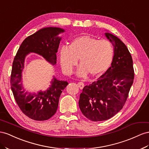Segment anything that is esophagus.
<instances>
[{"mask_svg":"<svg viewBox=\"0 0 149 149\" xmlns=\"http://www.w3.org/2000/svg\"><path fill=\"white\" fill-rule=\"evenodd\" d=\"M78 85L79 88L81 90H82L83 88H84V83H83V82H79V83H78Z\"/></svg>","mask_w":149,"mask_h":149,"instance_id":"1","label":"esophagus"}]
</instances>
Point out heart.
<instances>
[{"instance_id":"obj_1","label":"heart","mask_w":149,"mask_h":149,"mask_svg":"<svg viewBox=\"0 0 149 149\" xmlns=\"http://www.w3.org/2000/svg\"><path fill=\"white\" fill-rule=\"evenodd\" d=\"M113 55V47L109 41L83 35L72 40L68 47L61 48L60 63L64 72L70 74L79 59L78 75L84 77L88 74L96 76L107 71Z\"/></svg>"}]
</instances>
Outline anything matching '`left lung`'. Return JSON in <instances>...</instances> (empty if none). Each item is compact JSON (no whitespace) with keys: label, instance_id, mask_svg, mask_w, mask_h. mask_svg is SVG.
<instances>
[{"label":"left lung","instance_id":"8db88e82","mask_svg":"<svg viewBox=\"0 0 149 149\" xmlns=\"http://www.w3.org/2000/svg\"><path fill=\"white\" fill-rule=\"evenodd\" d=\"M104 34L114 47L111 66L96 81L83 88L79 100L82 113L93 122L108 120L122 110L134 79L128 48L116 36Z\"/></svg>","mask_w":149,"mask_h":149}]
</instances>
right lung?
<instances>
[{
    "instance_id": "right-lung-1",
    "label": "right lung",
    "mask_w": 149,
    "mask_h": 149,
    "mask_svg": "<svg viewBox=\"0 0 149 149\" xmlns=\"http://www.w3.org/2000/svg\"><path fill=\"white\" fill-rule=\"evenodd\" d=\"M65 31L59 27L42 28L24 40L14 58L10 76L11 89L20 109L33 120L43 121L55 114L60 96L68 83L53 76L50 86L46 91L41 90L37 93L26 91L22 83L25 58L30 53H34L42 56L53 65H56V53L61 39L58 35Z\"/></svg>"
}]
</instances>
